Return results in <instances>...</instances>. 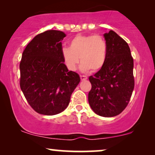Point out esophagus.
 <instances>
[{
  "label": "esophagus",
  "mask_w": 155,
  "mask_h": 155,
  "mask_svg": "<svg viewBox=\"0 0 155 155\" xmlns=\"http://www.w3.org/2000/svg\"><path fill=\"white\" fill-rule=\"evenodd\" d=\"M80 79H81L82 81H84V80L87 79V77L85 75H80Z\"/></svg>",
  "instance_id": "1"
}]
</instances>
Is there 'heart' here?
<instances>
[{"label":"heart","mask_w":155,"mask_h":155,"mask_svg":"<svg viewBox=\"0 0 155 155\" xmlns=\"http://www.w3.org/2000/svg\"><path fill=\"white\" fill-rule=\"evenodd\" d=\"M69 47H63L61 55L63 63L69 71H74L82 61L80 69L83 72L92 70L98 71L104 65L107 55V44L100 35H78L69 43Z\"/></svg>","instance_id":"b5f03b06"}]
</instances>
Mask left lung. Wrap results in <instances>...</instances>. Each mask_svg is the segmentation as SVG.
<instances>
[{
    "label": "left lung",
    "mask_w": 155,
    "mask_h": 155,
    "mask_svg": "<svg viewBox=\"0 0 155 155\" xmlns=\"http://www.w3.org/2000/svg\"><path fill=\"white\" fill-rule=\"evenodd\" d=\"M107 44L105 64L89 80L92 89L88 101L93 111L103 117L120 114L127 107L134 89L133 59L126 41L115 31L104 34Z\"/></svg>",
    "instance_id": "8db88e82"
}]
</instances>
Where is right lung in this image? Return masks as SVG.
Masks as SVG:
<instances>
[{"mask_svg":"<svg viewBox=\"0 0 155 155\" xmlns=\"http://www.w3.org/2000/svg\"><path fill=\"white\" fill-rule=\"evenodd\" d=\"M61 31L48 30L36 36L25 48L20 64V88L37 113L53 116L64 111L80 83L78 73L63 63Z\"/></svg>","mask_w":155,"mask_h":155,"instance_id":"add662e5","label":"right lung"}]
</instances>
